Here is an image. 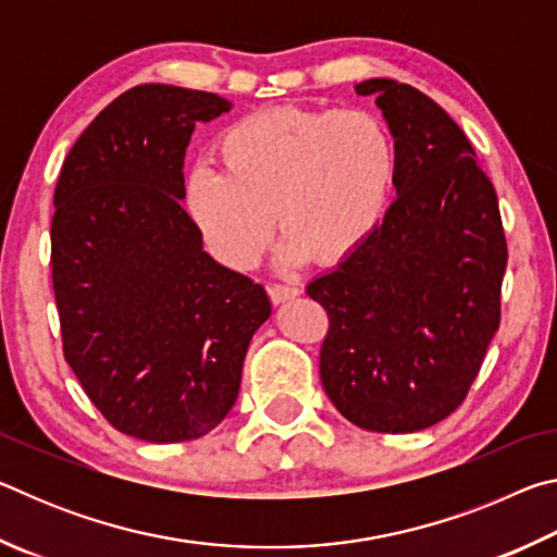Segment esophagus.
<instances>
[{
    "label": "esophagus",
    "instance_id": "esophagus-1",
    "mask_svg": "<svg viewBox=\"0 0 557 557\" xmlns=\"http://www.w3.org/2000/svg\"><path fill=\"white\" fill-rule=\"evenodd\" d=\"M268 292H270V299L275 301V305H282V301L299 297L301 289L297 285H280V282H275V285L268 287Z\"/></svg>",
    "mask_w": 557,
    "mask_h": 557
}]
</instances>
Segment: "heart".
<instances>
[{
	"label": "heart",
	"mask_w": 557,
	"mask_h": 557,
	"mask_svg": "<svg viewBox=\"0 0 557 557\" xmlns=\"http://www.w3.org/2000/svg\"><path fill=\"white\" fill-rule=\"evenodd\" d=\"M221 169H188L182 203L223 262L250 268L272 233L282 258L336 265L361 248L393 182V139L366 110L272 108L215 137Z\"/></svg>",
	"instance_id": "obj_1"
}]
</instances>
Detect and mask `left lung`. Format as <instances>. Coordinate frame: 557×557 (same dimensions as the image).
I'll return each mask as SVG.
<instances>
[{"label": "left lung", "instance_id": "obj_1", "mask_svg": "<svg viewBox=\"0 0 557 557\" xmlns=\"http://www.w3.org/2000/svg\"><path fill=\"white\" fill-rule=\"evenodd\" d=\"M395 137L398 199L354 256L307 285L329 314L319 375L371 432H418L455 412L502 322L508 262L494 184L465 132L425 92L356 86Z\"/></svg>", "mask_w": 557, "mask_h": 557}]
</instances>
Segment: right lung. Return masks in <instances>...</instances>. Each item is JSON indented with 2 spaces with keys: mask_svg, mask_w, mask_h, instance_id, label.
I'll return each instance as SVG.
<instances>
[{
  "mask_svg": "<svg viewBox=\"0 0 557 557\" xmlns=\"http://www.w3.org/2000/svg\"><path fill=\"white\" fill-rule=\"evenodd\" d=\"M231 108L215 92L129 88L78 137L53 194L65 361L112 428L157 445L201 437L231 412L272 312L262 285L203 250L182 206L196 122Z\"/></svg>",
  "mask_w": 557,
  "mask_h": 557,
  "instance_id": "1",
  "label": "right lung"
}]
</instances>
